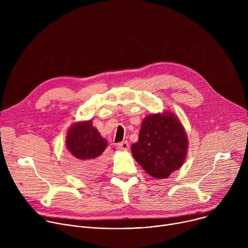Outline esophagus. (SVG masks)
Returning a JSON list of instances; mask_svg holds the SVG:
<instances>
[{
    "instance_id": "esophagus-1",
    "label": "esophagus",
    "mask_w": 248,
    "mask_h": 248,
    "mask_svg": "<svg viewBox=\"0 0 248 248\" xmlns=\"http://www.w3.org/2000/svg\"><path fill=\"white\" fill-rule=\"evenodd\" d=\"M118 148L123 151H128L129 150V143L127 141H123V142L118 144Z\"/></svg>"
}]
</instances>
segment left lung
Instances as JSON below:
<instances>
[{
	"instance_id": "left-lung-1",
	"label": "left lung",
	"mask_w": 248,
	"mask_h": 248,
	"mask_svg": "<svg viewBox=\"0 0 248 248\" xmlns=\"http://www.w3.org/2000/svg\"><path fill=\"white\" fill-rule=\"evenodd\" d=\"M188 138L173 113L151 114L140 126L138 141L131 145L135 161L149 175L162 180L179 170L186 161Z\"/></svg>"
}]
</instances>
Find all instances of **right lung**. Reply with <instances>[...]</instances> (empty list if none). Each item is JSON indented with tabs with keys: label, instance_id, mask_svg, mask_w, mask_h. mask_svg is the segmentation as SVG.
I'll return each mask as SVG.
<instances>
[{
	"label": "right lung",
	"instance_id": "add662e5",
	"mask_svg": "<svg viewBox=\"0 0 248 248\" xmlns=\"http://www.w3.org/2000/svg\"><path fill=\"white\" fill-rule=\"evenodd\" d=\"M65 146L79 175L93 176L103 170L105 162L102 154L108 146V141L92 125L91 120L70 125L65 136Z\"/></svg>",
	"mask_w": 248,
	"mask_h": 248
}]
</instances>
